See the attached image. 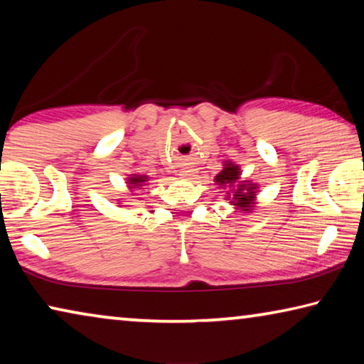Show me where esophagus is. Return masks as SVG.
Segmentation results:
<instances>
[{
  "instance_id": "obj_1",
  "label": "esophagus",
  "mask_w": 364,
  "mask_h": 364,
  "mask_svg": "<svg viewBox=\"0 0 364 364\" xmlns=\"http://www.w3.org/2000/svg\"><path fill=\"white\" fill-rule=\"evenodd\" d=\"M194 173L191 170H186V171H181V176L183 178H188V180H191V176H193Z\"/></svg>"
}]
</instances>
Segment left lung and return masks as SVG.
Wrapping results in <instances>:
<instances>
[{"instance_id": "1", "label": "left lung", "mask_w": 364, "mask_h": 364, "mask_svg": "<svg viewBox=\"0 0 364 364\" xmlns=\"http://www.w3.org/2000/svg\"><path fill=\"white\" fill-rule=\"evenodd\" d=\"M215 181L220 188H231L228 191L226 199L230 200V204L241 210L244 213H249L254 210L255 205V193L258 186L255 183L249 180H241V168L239 165L232 162H225L223 170L215 176Z\"/></svg>"}]
</instances>
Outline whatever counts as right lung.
I'll use <instances>...</instances> for the list:
<instances>
[{
  "label": "right lung",
  "mask_w": 364,
  "mask_h": 364,
  "mask_svg": "<svg viewBox=\"0 0 364 364\" xmlns=\"http://www.w3.org/2000/svg\"><path fill=\"white\" fill-rule=\"evenodd\" d=\"M147 181H149V176L146 175H130V178L127 180V184L128 189H139L141 186H144Z\"/></svg>",
  "instance_id": "obj_1"
}]
</instances>
